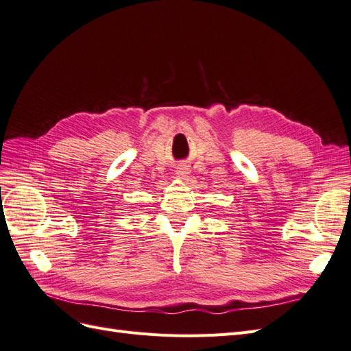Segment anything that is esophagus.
Listing matches in <instances>:
<instances>
[{
  "mask_svg": "<svg viewBox=\"0 0 351 351\" xmlns=\"http://www.w3.org/2000/svg\"><path fill=\"white\" fill-rule=\"evenodd\" d=\"M177 174H178V176H182V177H184L186 174H189V168H187L186 165H180V167L177 168Z\"/></svg>",
  "mask_w": 351,
  "mask_h": 351,
  "instance_id": "1",
  "label": "esophagus"
}]
</instances>
